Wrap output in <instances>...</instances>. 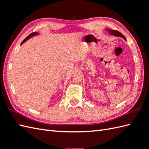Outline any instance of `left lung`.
<instances>
[{
  "instance_id": "1",
  "label": "left lung",
  "mask_w": 149,
  "mask_h": 149,
  "mask_svg": "<svg viewBox=\"0 0 149 149\" xmlns=\"http://www.w3.org/2000/svg\"><path fill=\"white\" fill-rule=\"evenodd\" d=\"M109 32L111 35H115L117 36V37H123L125 40H126L124 36L119 31H117V30H109Z\"/></svg>"
}]
</instances>
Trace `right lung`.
<instances>
[{
    "instance_id": "1",
    "label": "right lung",
    "mask_w": 149,
    "mask_h": 149,
    "mask_svg": "<svg viewBox=\"0 0 149 149\" xmlns=\"http://www.w3.org/2000/svg\"><path fill=\"white\" fill-rule=\"evenodd\" d=\"M38 34V33H37V32H33V33H30L29 36H28V37H26L24 40H23V42H22V43H21V45L22 44H23L25 42H26V40H27L28 39H29L30 38H31V37H33V36H34V35H37Z\"/></svg>"
}]
</instances>
